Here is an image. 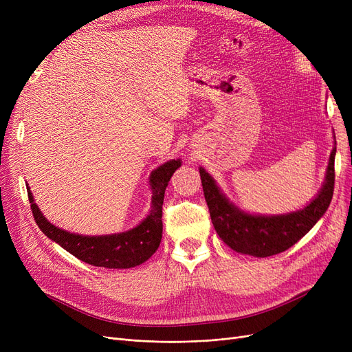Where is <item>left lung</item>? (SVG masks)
I'll list each match as a JSON object with an SVG mask.
<instances>
[{"label": "left lung", "mask_w": 352, "mask_h": 352, "mask_svg": "<svg viewBox=\"0 0 352 352\" xmlns=\"http://www.w3.org/2000/svg\"><path fill=\"white\" fill-rule=\"evenodd\" d=\"M336 153L337 148L331 153L325 184L317 198L301 211L276 217L251 215L236 210L219 192L211 175L204 168H199L202 190L219 238L236 252L263 258L291 248L317 224L329 207L334 194Z\"/></svg>", "instance_id": "obj_1"}]
</instances>
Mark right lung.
<instances>
[{
    "instance_id": "right-lung-1",
    "label": "right lung",
    "mask_w": 352,
    "mask_h": 352,
    "mask_svg": "<svg viewBox=\"0 0 352 352\" xmlns=\"http://www.w3.org/2000/svg\"><path fill=\"white\" fill-rule=\"evenodd\" d=\"M181 165L179 160H173L151 174L150 182L153 188V207L151 212L142 223L131 231L114 235L102 236H85L69 234L60 230L45 219L38 207L35 206L30 188L28 198L31 202V211L40 230L60 244L78 260L104 268H131L142 264L150 258L160 247L162 238V204L165 188L175 170Z\"/></svg>"
}]
</instances>
